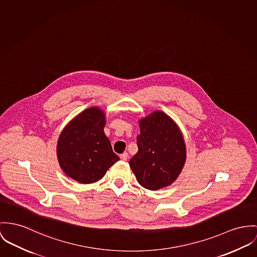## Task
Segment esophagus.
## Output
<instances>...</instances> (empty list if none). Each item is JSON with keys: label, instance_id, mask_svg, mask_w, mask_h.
Here are the masks:
<instances>
[{"label": "esophagus", "instance_id": "obj_1", "mask_svg": "<svg viewBox=\"0 0 257 257\" xmlns=\"http://www.w3.org/2000/svg\"><path fill=\"white\" fill-rule=\"evenodd\" d=\"M120 158H121V160L126 161V160H127V158H128V154H127V153H123V154H121V155H120Z\"/></svg>", "mask_w": 257, "mask_h": 257}]
</instances>
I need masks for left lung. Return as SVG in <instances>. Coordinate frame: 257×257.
<instances>
[{"label":"left lung","instance_id":"8db88e82","mask_svg":"<svg viewBox=\"0 0 257 257\" xmlns=\"http://www.w3.org/2000/svg\"><path fill=\"white\" fill-rule=\"evenodd\" d=\"M138 153L129 164L144 188L156 191L172 184L186 161L184 139L175 122L161 111L140 121Z\"/></svg>","mask_w":257,"mask_h":257}]
</instances>
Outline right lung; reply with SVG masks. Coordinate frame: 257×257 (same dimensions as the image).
<instances>
[{"instance_id":"right-lung-1","label":"right lung","mask_w":257,"mask_h":257,"mask_svg":"<svg viewBox=\"0 0 257 257\" xmlns=\"http://www.w3.org/2000/svg\"><path fill=\"white\" fill-rule=\"evenodd\" d=\"M104 114L91 107L77 115L61 132L57 154L63 172L82 184H91L104 176L119 158L103 133Z\"/></svg>"}]
</instances>
